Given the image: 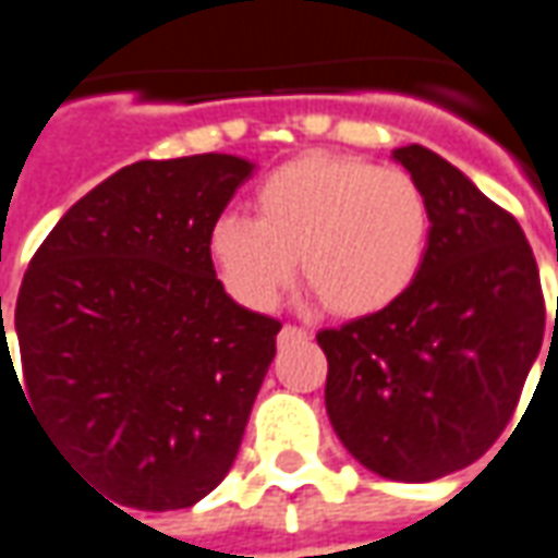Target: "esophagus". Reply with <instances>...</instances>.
<instances>
[{
  "label": "esophagus",
  "instance_id": "1",
  "mask_svg": "<svg viewBox=\"0 0 558 558\" xmlns=\"http://www.w3.org/2000/svg\"><path fill=\"white\" fill-rule=\"evenodd\" d=\"M291 337H306V330L298 328V325H286L282 333H279V340H291Z\"/></svg>",
  "mask_w": 558,
  "mask_h": 558
}]
</instances>
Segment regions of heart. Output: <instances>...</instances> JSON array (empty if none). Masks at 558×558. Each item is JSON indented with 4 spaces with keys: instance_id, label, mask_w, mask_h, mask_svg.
I'll return each mask as SVG.
<instances>
[{
    "instance_id": "heart-1",
    "label": "heart",
    "mask_w": 558,
    "mask_h": 558,
    "mask_svg": "<svg viewBox=\"0 0 558 558\" xmlns=\"http://www.w3.org/2000/svg\"><path fill=\"white\" fill-rule=\"evenodd\" d=\"M255 218L221 215L209 257L230 294L272 310L294 279L333 316H371L413 286L428 248L432 213L410 172L364 157L310 151L255 187Z\"/></svg>"
}]
</instances>
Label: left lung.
Wrapping results in <instances>:
<instances>
[{"label":"left lung","mask_w":558,"mask_h":558,"mask_svg":"<svg viewBox=\"0 0 558 558\" xmlns=\"http://www.w3.org/2000/svg\"><path fill=\"white\" fill-rule=\"evenodd\" d=\"M395 160L432 213L418 276L386 310L316 340L343 447L379 477L428 483L474 464L501 437L544 343L547 310L513 215L422 145L398 148Z\"/></svg>","instance_id":"8db88e82"}]
</instances>
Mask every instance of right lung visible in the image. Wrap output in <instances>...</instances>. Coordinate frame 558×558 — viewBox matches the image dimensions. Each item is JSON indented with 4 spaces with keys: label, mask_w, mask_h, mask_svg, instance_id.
<instances>
[{
    "label": "right lung",
    "mask_w": 558,
    "mask_h": 558,
    "mask_svg": "<svg viewBox=\"0 0 558 558\" xmlns=\"http://www.w3.org/2000/svg\"><path fill=\"white\" fill-rule=\"evenodd\" d=\"M252 169L233 155L118 169L23 272L21 379L5 340L2 386L8 371L63 459L118 505H197L240 452L282 322L230 301L209 230Z\"/></svg>",
    "instance_id": "obj_1"
}]
</instances>
